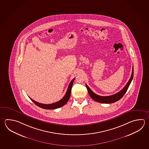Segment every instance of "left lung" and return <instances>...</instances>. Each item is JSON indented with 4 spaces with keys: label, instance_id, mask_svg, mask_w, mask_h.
Here are the masks:
<instances>
[{
    "label": "left lung",
    "instance_id": "left-lung-1",
    "mask_svg": "<svg viewBox=\"0 0 149 149\" xmlns=\"http://www.w3.org/2000/svg\"><path fill=\"white\" fill-rule=\"evenodd\" d=\"M133 74H134V71H133V66L132 74H131V76L130 79L129 81L127 83L126 85L124 87L122 90H121L119 92H118L114 95L111 96H106L98 95L96 94L95 93H94L93 91L90 89V87L86 84V87L87 88L88 93L89 94L90 96L91 97V98L94 100V101L99 102V103H107V104H110V103H114L115 102L120 100L126 93L127 90L129 87L132 81V79L133 77Z\"/></svg>",
    "mask_w": 149,
    "mask_h": 149
}]
</instances>
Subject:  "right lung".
<instances>
[{
    "label": "right lung",
    "mask_w": 149,
    "mask_h": 149,
    "mask_svg": "<svg viewBox=\"0 0 149 149\" xmlns=\"http://www.w3.org/2000/svg\"><path fill=\"white\" fill-rule=\"evenodd\" d=\"M75 80V78L73 79L72 80V81H70V84L68 85L67 92L65 94L63 98L59 101L57 102L56 103H54L52 104H42V103H40L37 102L33 100V99L31 98L32 101L34 102L35 104L37 106L39 107H41L44 109H47V110H54V109H58L59 107L64 106L65 104H66L68 102L69 98L70 97V94H71V90H72V87L74 81Z\"/></svg>",
    "instance_id": "obj_1"
}]
</instances>
